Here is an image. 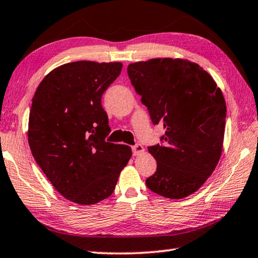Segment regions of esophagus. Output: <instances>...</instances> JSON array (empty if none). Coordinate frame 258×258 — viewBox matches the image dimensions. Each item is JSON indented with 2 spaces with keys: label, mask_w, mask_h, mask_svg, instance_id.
<instances>
[{
  "label": "esophagus",
  "mask_w": 258,
  "mask_h": 258,
  "mask_svg": "<svg viewBox=\"0 0 258 258\" xmlns=\"http://www.w3.org/2000/svg\"><path fill=\"white\" fill-rule=\"evenodd\" d=\"M132 151H133L134 156H138V155H140V154L144 153L145 149H144V147H142V145L137 144V145H134L132 147Z\"/></svg>",
  "instance_id": "obj_1"
}]
</instances>
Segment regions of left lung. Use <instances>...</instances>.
<instances>
[{
	"label": "left lung",
	"instance_id": "left-lung-1",
	"mask_svg": "<svg viewBox=\"0 0 258 258\" xmlns=\"http://www.w3.org/2000/svg\"><path fill=\"white\" fill-rule=\"evenodd\" d=\"M154 125L163 124L162 145L148 151L157 162L147 178L151 191L180 200L193 194L214 172L222 155L226 120L223 93L199 64L153 58L127 67Z\"/></svg>",
	"mask_w": 258,
	"mask_h": 258
}]
</instances>
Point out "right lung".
<instances>
[{"instance_id": "add662e5", "label": "right lung", "mask_w": 258, "mask_h": 258, "mask_svg": "<svg viewBox=\"0 0 258 258\" xmlns=\"http://www.w3.org/2000/svg\"><path fill=\"white\" fill-rule=\"evenodd\" d=\"M122 64L68 63L43 78L32 100L28 144L38 165L57 191L89 206L113 193L132 149L105 141L110 132L103 93Z\"/></svg>"}]
</instances>
